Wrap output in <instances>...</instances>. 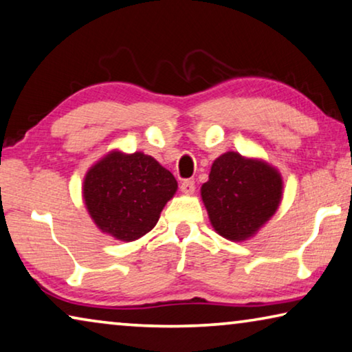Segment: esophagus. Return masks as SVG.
I'll list each match as a JSON object with an SVG mask.
<instances>
[{
	"label": "esophagus",
	"instance_id": "esophagus-1",
	"mask_svg": "<svg viewBox=\"0 0 352 352\" xmlns=\"http://www.w3.org/2000/svg\"><path fill=\"white\" fill-rule=\"evenodd\" d=\"M180 190L182 192H185L190 196V194L194 192V190H196V186H194V182L192 180H183L182 185H180Z\"/></svg>",
	"mask_w": 352,
	"mask_h": 352
}]
</instances>
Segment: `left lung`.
Masks as SVG:
<instances>
[{
    "label": "left lung",
    "mask_w": 352,
    "mask_h": 352,
    "mask_svg": "<svg viewBox=\"0 0 352 352\" xmlns=\"http://www.w3.org/2000/svg\"><path fill=\"white\" fill-rule=\"evenodd\" d=\"M201 197L217 234L232 242H245L276 213L283 197V177L264 160L226 151L213 161Z\"/></svg>",
    "instance_id": "8db88e82"
}]
</instances>
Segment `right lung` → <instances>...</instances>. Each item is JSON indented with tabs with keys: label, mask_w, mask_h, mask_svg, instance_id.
Returning <instances> with one entry per match:
<instances>
[{
	"label": "right lung",
	"mask_w": 352,
	"mask_h": 352,
	"mask_svg": "<svg viewBox=\"0 0 352 352\" xmlns=\"http://www.w3.org/2000/svg\"><path fill=\"white\" fill-rule=\"evenodd\" d=\"M177 188L175 177L153 156L115 148L87 170L82 197L101 232L134 242L156 226Z\"/></svg>",
	"instance_id": "obj_1"
}]
</instances>
